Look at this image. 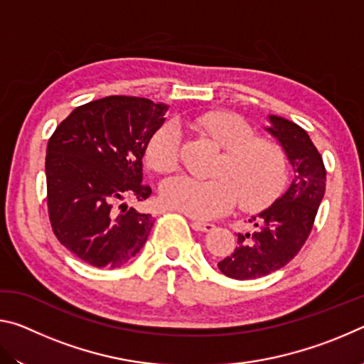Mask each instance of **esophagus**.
Returning <instances> with one entry per match:
<instances>
[{
    "label": "esophagus",
    "instance_id": "34e87169",
    "mask_svg": "<svg viewBox=\"0 0 364 364\" xmlns=\"http://www.w3.org/2000/svg\"><path fill=\"white\" fill-rule=\"evenodd\" d=\"M193 228L196 231H202V232H210L215 230L213 223H207V221H193Z\"/></svg>",
    "mask_w": 364,
    "mask_h": 364
}]
</instances>
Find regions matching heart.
Listing matches in <instances>:
<instances>
[{"label":"heart","mask_w":364,"mask_h":364,"mask_svg":"<svg viewBox=\"0 0 364 364\" xmlns=\"http://www.w3.org/2000/svg\"><path fill=\"white\" fill-rule=\"evenodd\" d=\"M196 127L220 147L223 156L212 180L178 175L160 186V199L193 218L225 215L237 204L258 212L278 199L287 181V156L276 141L257 136L252 123L231 110H213L197 117ZM181 133L175 123L157 128L146 146V160L159 173L173 171L180 164Z\"/></svg>","instance_id":"heart-1"}]
</instances>
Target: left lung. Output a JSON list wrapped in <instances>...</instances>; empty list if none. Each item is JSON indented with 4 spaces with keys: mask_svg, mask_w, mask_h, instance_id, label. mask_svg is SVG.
I'll return each instance as SVG.
<instances>
[{
    "mask_svg": "<svg viewBox=\"0 0 364 364\" xmlns=\"http://www.w3.org/2000/svg\"><path fill=\"white\" fill-rule=\"evenodd\" d=\"M273 134L294 168L291 186L273 205L252 217L249 232L237 234L231 255L218 262L228 278L245 281L263 278L292 260L304 247L315 225L326 191V168L321 154L297 123L269 115Z\"/></svg>",
    "mask_w": 364,
    "mask_h": 364,
    "instance_id": "8db88e82",
    "label": "left lung"
}]
</instances>
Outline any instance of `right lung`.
Returning <instances> with one entry per match:
<instances>
[{"label":"right lung","mask_w":364,"mask_h":364,"mask_svg":"<svg viewBox=\"0 0 364 364\" xmlns=\"http://www.w3.org/2000/svg\"><path fill=\"white\" fill-rule=\"evenodd\" d=\"M167 106L107 96L77 107L46 147V200L58 241L96 268H119L143 247L154 218L128 207L151 196L143 183L147 141Z\"/></svg>","instance_id":"obj_1"}]
</instances>
